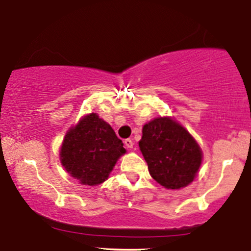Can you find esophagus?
<instances>
[{
    "label": "esophagus",
    "mask_w": 251,
    "mask_h": 251,
    "mask_svg": "<svg viewBox=\"0 0 251 251\" xmlns=\"http://www.w3.org/2000/svg\"><path fill=\"white\" fill-rule=\"evenodd\" d=\"M125 144L126 148L129 149H132V147H134V142H132V140H130V138H126V140H125Z\"/></svg>",
    "instance_id": "esophagus-1"
}]
</instances>
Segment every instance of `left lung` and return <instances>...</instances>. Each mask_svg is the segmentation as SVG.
<instances>
[{
  "label": "left lung",
  "instance_id": "1",
  "mask_svg": "<svg viewBox=\"0 0 251 251\" xmlns=\"http://www.w3.org/2000/svg\"><path fill=\"white\" fill-rule=\"evenodd\" d=\"M140 146L149 174L167 189L187 187L195 178L202 151L193 136L169 117L144 125Z\"/></svg>",
  "mask_w": 251,
  "mask_h": 251
}]
</instances>
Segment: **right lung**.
Returning <instances> with one entry per match:
<instances>
[{
	"instance_id": "1",
	"label": "right lung",
	"mask_w": 251,
	"mask_h": 251,
	"mask_svg": "<svg viewBox=\"0 0 251 251\" xmlns=\"http://www.w3.org/2000/svg\"><path fill=\"white\" fill-rule=\"evenodd\" d=\"M122 141L96 114L84 116L64 137L60 151L64 169L84 185L104 182L121 155Z\"/></svg>"
}]
</instances>
